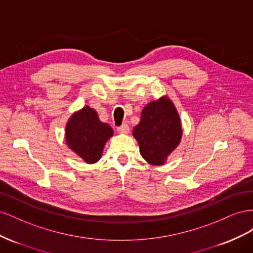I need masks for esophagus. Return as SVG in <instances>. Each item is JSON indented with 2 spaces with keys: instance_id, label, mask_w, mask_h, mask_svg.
I'll list each match as a JSON object with an SVG mask.
<instances>
[{
  "instance_id": "obj_1",
  "label": "esophagus",
  "mask_w": 253,
  "mask_h": 253,
  "mask_svg": "<svg viewBox=\"0 0 253 253\" xmlns=\"http://www.w3.org/2000/svg\"><path fill=\"white\" fill-rule=\"evenodd\" d=\"M129 130H130V129H129V126L127 124H122L118 127V131L120 133H128Z\"/></svg>"
}]
</instances>
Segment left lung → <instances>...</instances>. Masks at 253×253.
Returning <instances> with one entry per match:
<instances>
[{"mask_svg":"<svg viewBox=\"0 0 253 253\" xmlns=\"http://www.w3.org/2000/svg\"><path fill=\"white\" fill-rule=\"evenodd\" d=\"M181 121L176 108L168 97L147 104L141 120L133 128V136L142 157L153 165H162L181 141Z\"/></svg>","mask_w":253,"mask_h":253,"instance_id":"left-lung-1","label":"left lung"}]
</instances>
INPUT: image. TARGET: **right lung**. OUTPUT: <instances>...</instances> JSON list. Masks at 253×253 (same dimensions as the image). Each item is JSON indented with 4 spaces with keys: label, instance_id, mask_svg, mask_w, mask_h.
I'll return each instance as SVG.
<instances>
[{
    "label": "right lung",
    "instance_id": "obj_1",
    "mask_svg": "<svg viewBox=\"0 0 253 253\" xmlns=\"http://www.w3.org/2000/svg\"><path fill=\"white\" fill-rule=\"evenodd\" d=\"M112 135V128L100 122L96 111L89 106L72 115L66 127L68 146L89 164L99 160Z\"/></svg>",
    "mask_w": 253,
    "mask_h": 253
}]
</instances>
